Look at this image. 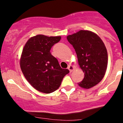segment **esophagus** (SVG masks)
<instances>
[{
	"label": "esophagus",
	"mask_w": 123,
	"mask_h": 123,
	"mask_svg": "<svg viewBox=\"0 0 123 123\" xmlns=\"http://www.w3.org/2000/svg\"><path fill=\"white\" fill-rule=\"evenodd\" d=\"M68 69L69 70V71L71 73L72 71H73V70H74V69H75V67H74V65H69L68 67Z\"/></svg>",
	"instance_id": "esophagus-1"
}]
</instances>
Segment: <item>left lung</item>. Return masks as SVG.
Listing matches in <instances>:
<instances>
[{
	"label": "left lung",
	"mask_w": 123,
	"mask_h": 123,
	"mask_svg": "<svg viewBox=\"0 0 123 123\" xmlns=\"http://www.w3.org/2000/svg\"><path fill=\"white\" fill-rule=\"evenodd\" d=\"M75 49L80 68L85 73L78 83L85 89L93 87L103 79L108 65V53L100 37L89 30L79 31L67 37Z\"/></svg>",
	"instance_id": "left-lung-1"
}]
</instances>
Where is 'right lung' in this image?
Instances as JSON below:
<instances>
[{
    "label": "right lung",
    "mask_w": 123,
    "mask_h": 123,
    "mask_svg": "<svg viewBox=\"0 0 123 123\" xmlns=\"http://www.w3.org/2000/svg\"><path fill=\"white\" fill-rule=\"evenodd\" d=\"M61 38L38 34L30 38L24 46L19 59L21 69L28 82L40 92L50 93L56 90L69 72L62 68L50 52Z\"/></svg>",
    "instance_id": "add662e5"
}]
</instances>
